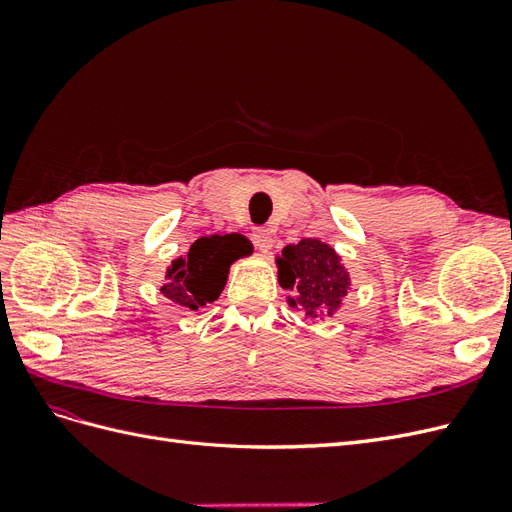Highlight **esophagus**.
<instances>
[{"mask_svg": "<svg viewBox=\"0 0 512 512\" xmlns=\"http://www.w3.org/2000/svg\"><path fill=\"white\" fill-rule=\"evenodd\" d=\"M273 241H275L273 232L267 230V228H258V230L254 232V243L258 245L260 252H269L271 247H273Z\"/></svg>", "mask_w": 512, "mask_h": 512, "instance_id": "esophagus-1", "label": "esophagus"}]
</instances>
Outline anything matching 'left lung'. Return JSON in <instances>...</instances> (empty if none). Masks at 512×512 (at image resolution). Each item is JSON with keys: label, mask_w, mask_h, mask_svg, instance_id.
<instances>
[{"label": "left lung", "mask_w": 512, "mask_h": 512, "mask_svg": "<svg viewBox=\"0 0 512 512\" xmlns=\"http://www.w3.org/2000/svg\"><path fill=\"white\" fill-rule=\"evenodd\" d=\"M275 265L277 282L288 290L286 303L314 320L335 316L352 286L342 256L320 239L286 245Z\"/></svg>", "instance_id": "obj_1"}]
</instances>
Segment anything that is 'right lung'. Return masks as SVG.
Here are the masks:
<instances>
[{
  "label": "right lung",
  "instance_id": "obj_1",
  "mask_svg": "<svg viewBox=\"0 0 512 512\" xmlns=\"http://www.w3.org/2000/svg\"><path fill=\"white\" fill-rule=\"evenodd\" d=\"M252 252L254 245L239 232L200 237L192 243L188 254L170 262L164 275L166 284L160 292L179 307L198 312L200 307L220 297L232 262Z\"/></svg>",
  "mask_w": 512,
  "mask_h": 512
}]
</instances>
